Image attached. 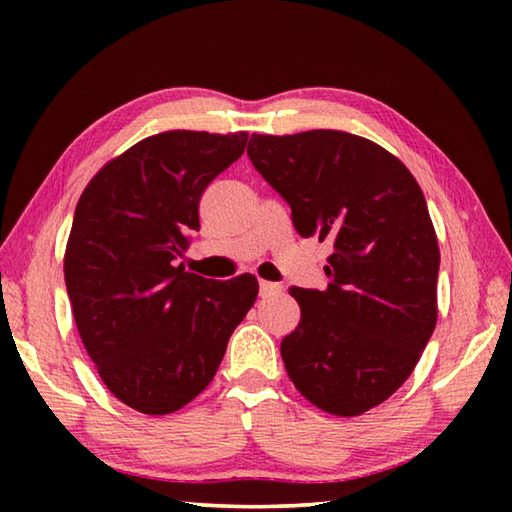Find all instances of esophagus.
Here are the masks:
<instances>
[{"mask_svg": "<svg viewBox=\"0 0 512 512\" xmlns=\"http://www.w3.org/2000/svg\"><path fill=\"white\" fill-rule=\"evenodd\" d=\"M275 293H282V287L280 284H275V282H266V280H262L259 282V296H275Z\"/></svg>", "mask_w": 512, "mask_h": 512, "instance_id": "obj_1", "label": "esophagus"}]
</instances>
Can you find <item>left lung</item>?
I'll return each instance as SVG.
<instances>
[{
  "instance_id": "1",
  "label": "left lung",
  "mask_w": 512,
  "mask_h": 512,
  "mask_svg": "<svg viewBox=\"0 0 512 512\" xmlns=\"http://www.w3.org/2000/svg\"><path fill=\"white\" fill-rule=\"evenodd\" d=\"M248 158L298 235L334 244L327 287L289 289V377L318 409L366 413L404 384L436 327L440 253L422 189L395 155L343 131L253 135Z\"/></svg>"
}]
</instances>
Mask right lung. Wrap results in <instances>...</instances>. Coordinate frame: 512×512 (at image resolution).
Instances as JSON below:
<instances>
[{"label":"right lung","instance_id":"add662e5","mask_svg":"<svg viewBox=\"0 0 512 512\" xmlns=\"http://www.w3.org/2000/svg\"><path fill=\"white\" fill-rule=\"evenodd\" d=\"M246 142V133L146 137L108 162L76 205L67 296L103 384L135 411L167 415L192 402L257 298L253 275L216 282L178 264L205 187Z\"/></svg>","mask_w":512,"mask_h":512}]
</instances>
